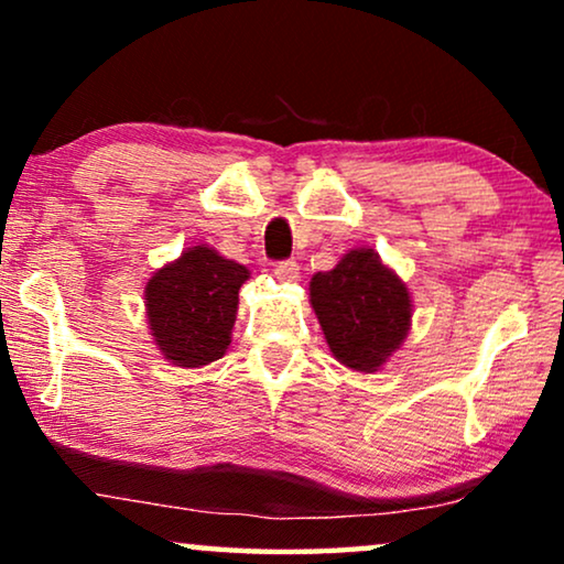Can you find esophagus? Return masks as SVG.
Masks as SVG:
<instances>
[{
    "mask_svg": "<svg viewBox=\"0 0 564 564\" xmlns=\"http://www.w3.org/2000/svg\"><path fill=\"white\" fill-rule=\"evenodd\" d=\"M274 276H276V280H280V282H295L297 276H300L297 261H292V259L276 261V264H274Z\"/></svg>",
    "mask_w": 564,
    "mask_h": 564,
    "instance_id": "34e87169",
    "label": "esophagus"
}]
</instances>
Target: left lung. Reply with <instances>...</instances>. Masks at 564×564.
Wrapping results in <instances>:
<instances>
[{
	"mask_svg": "<svg viewBox=\"0 0 564 564\" xmlns=\"http://www.w3.org/2000/svg\"><path fill=\"white\" fill-rule=\"evenodd\" d=\"M311 305L334 357L357 372H377L405 341L411 292L372 249H351L311 280Z\"/></svg>",
	"mask_w": 564,
	"mask_h": 564,
	"instance_id": "obj_1",
	"label": "left lung"
}]
</instances>
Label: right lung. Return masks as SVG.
Returning a JSON list of instances; mask_svg holds the SVG:
<instances>
[{
	"label": "right lung",
	"instance_id": "obj_1",
	"mask_svg": "<svg viewBox=\"0 0 564 564\" xmlns=\"http://www.w3.org/2000/svg\"><path fill=\"white\" fill-rule=\"evenodd\" d=\"M249 269L210 246H192L145 284L151 336L176 367H205L230 346L238 290Z\"/></svg>",
	"mask_w": 564,
	"mask_h": 564
}]
</instances>
